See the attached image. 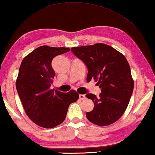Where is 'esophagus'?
Returning a JSON list of instances; mask_svg holds the SVG:
<instances>
[{
	"label": "esophagus",
	"instance_id": "obj_1",
	"mask_svg": "<svg viewBox=\"0 0 155 155\" xmlns=\"http://www.w3.org/2000/svg\"><path fill=\"white\" fill-rule=\"evenodd\" d=\"M79 99H80V100H84V99H86V96H85V95L80 94V95H79Z\"/></svg>",
	"mask_w": 155,
	"mask_h": 155
}]
</instances>
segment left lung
<instances>
[{
    "label": "left lung",
    "instance_id": "8db88e82",
    "mask_svg": "<svg viewBox=\"0 0 155 155\" xmlns=\"http://www.w3.org/2000/svg\"><path fill=\"white\" fill-rule=\"evenodd\" d=\"M71 51L88 67L87 81L93 78L101 88L99 97L86 95L94 103L87 119L100 126H109L121 118L127 108L134 82L123 54L104 43L74 47Z\"/></svg>",
    "mask_w": 155,
    "mask_h": 155
}]
</instances>
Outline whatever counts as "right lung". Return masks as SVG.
Segmentation results:
<instances>
[{
	"mask_svg": "<svg viewBox=\"0 0 155 155\" xmlns=\"http://www.w3.org/2000/svg\"><path fill=\"white\" fill-rule=\"evenodd\" d=\"M69 51L68 48L42 45L26 56L19 67L17 93L28 117L41 127L52 128L62 124L69 104L79 97L74 90L64 93L50 89L55 76L52 60Z\"/></svg>",
	"mask_w": 155,
	"mask_h": 155,
	"instance_id": "obj_1",
	"label": "right lung"
}]
</instances>
